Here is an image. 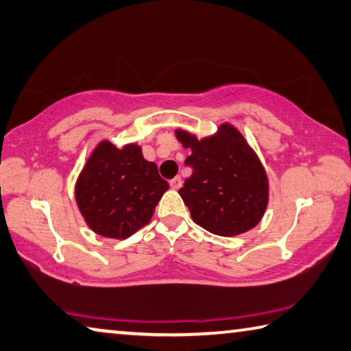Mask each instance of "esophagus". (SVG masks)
Returning <instances> with one entry per match:
<instances>
[{
    "label": "esophagus",
    "mask_w": 351,
    "mask_h": 351,
    "mask_svg": "<svg viewBox=\"0 0 351 351\" xmlns=\"http://www.w3.org/2000/svg\"><path fill=\"white\" fill-rule=\"evenodd\" d=\"M169 185L172 189H179L182 186V179L180 177H174V179L169 182Z\"/></svg>",
    "instance_id": "esophagus-1"
}]
</instances>
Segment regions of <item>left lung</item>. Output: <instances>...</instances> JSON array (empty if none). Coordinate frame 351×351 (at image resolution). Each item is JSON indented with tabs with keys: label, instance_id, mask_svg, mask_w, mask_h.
<instances>
[{
	"label": "left lung",
	"instance_id": "1",
	"mask_svg": "<svg viewBox=\"0 0 351 351\" xmlns=\"http://www.w3.org/2000/svg\"><path fill=\"white\" fill-rule=\"evenodd\" d=\"M176 134L193 151L185 160L193 174L179 194L194 222L225 237L254 228L268 204V179L242 134L230 125L204 140L185 131Z\"/></svg>",
	"mask_w": 351,
	"mask_h": 351
}]
</instances>
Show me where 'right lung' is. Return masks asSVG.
Wrapping results in <instances>:
<instances>
[{
	"label": "right lung",
	"instance_id": "add662e5",
	"mask_svg": "<svg viewBox=\"0 0 351 351\" xmlns=\"http://www.w3.org/2000/svg\"><path fill=\"white\" fill-rule=\"evenodd\" d=\"M168 188L157 165L145 160L138 146L119 149L101 141L78 177L75 199L92 231L126 239L149 222Z\"/></svg>",
	"mask_w": 351,
	"mask_h": 351
}]
</instances>
